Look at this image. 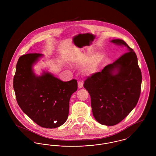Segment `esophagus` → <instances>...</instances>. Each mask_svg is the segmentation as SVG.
Instances as JSON below:
<instances>
[{
    "mask_svg": "<svg viewBox=\"0 0 156 156\" xmlns=\"http://www.w3.org/2000/svg\"><path fill=\"white\" fill-rule=\"evenodd\" d=\"M78 87L79 88H82L83 87V82L81 81L78 82Z\"/></svg>",
    "mask_w": 156,
    "mask_h": 156,
    "instance_id": "34e87169",
    "label": "esophagus"
}]
</instances>
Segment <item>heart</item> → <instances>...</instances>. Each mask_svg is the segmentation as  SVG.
<instances>
[{
    "instance_id": "heart-1",
    "label": "heart",
    "mask_w": 156,
    "mask_h": 156,
    "mask_svg": "<svg viewBox=\"0 0 156 156\" xmlns=\"http://www.w3.org/2000/svg\"><path fill=\"white\" fill-rule=\"evenodd\" d=\"M102 61V55L100 53L95 52L90 57L87 53H80L74 59L72 63L77 67L84 66L82 73L87 76H90L96 73Z\"/></svg>"
}]
</instances>
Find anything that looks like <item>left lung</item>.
I'll return each instance as SVG.
<instances>
[{
	"label": "left lung",
	"instance_id": "obj_1",
	"mask_svg": "<svg viewBox=\"0 0 156 156\" xmlns=\"http://www.w3.org/2000/svg\"><path fill=\"white\" fill-rule=\"evenodd\" d=\"M110 41L125 47L127 52L88 77L83 85L90 96L93 116L106 126L117 125L133 109L140 97L142 80L133 50L123 40Z\"/></svg>",
	"mask_w": 156,
	"mask_h": 156
}]
</instances>
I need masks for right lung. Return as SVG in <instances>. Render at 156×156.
<instances>
[{
    "mask_svg": "<svg viewBox=\"0 0 156 156\" xmlns=\"http://www.w3.org/2000/svg\"><path fill=\"white\" fill-rule=\"evenodd\" d=\"M43 57L42 54H27L19 58L13 88L23 112L39 126L52 129L66 122L70 98L78 83L76 80L62 81L44 70L36 74L33 67Z\"/></svg>",
    "mask_w": 156,
    "mask_h": 156,
    "instance_id": "1",
    "label": "right lung"
}]
</instances>
